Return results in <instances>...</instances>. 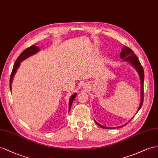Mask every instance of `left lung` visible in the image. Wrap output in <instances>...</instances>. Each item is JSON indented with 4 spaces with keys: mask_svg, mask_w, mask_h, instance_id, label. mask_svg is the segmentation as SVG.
<instances>
[{
    "mask_svg": "<svg viewBox=\"0 0 158 158\" xmlns=\"http://www.w3.org/2000/svg\"><path fill=\"white\" fill-rule=\"evenodd\" d=\"M120 58L123 59L124 61H128L129 63L131 64V66L133 67V68L137 71V72L138 73L139 76V79H140V84H141V99H140V104L138 110L137 111V113L139 111V110H140V108L142 106L143 104V82H144V71H143V69L141 66V64L139 62V60L137 58V56L135 55V54L133 52V51L129 48V47H126V46H123L122 50H121V52L120 53ZM136 113V114H137ZM131 119L129 120L127 123H126L125 124L121 125V126L117 127V128H120L123 127L124 125H125L126 124H127L129 121H131ZM94 121L95 122L96 124H98L99 127H101L103 129H115V127H106L103 126V125H102L101 124H99V123L97 122V121L94 119Z\"/></svg>",
    "mask_w": 158,
    "mask_h": 158,
    "instance_id": "1",
    "label": "left lung"
}]
</instances>
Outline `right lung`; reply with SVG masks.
<instances>
[{"label":"right lung","mask_w":158,"mask_h":158,"mask_svg":"<svg viewBox=\"0 0 158 158\" xmlns=\"http://www.w3.org/2000/svg\"><path fill=\"white\" fill-rule=\"evenodd\" d=\"M40 51V48L39 47L35 45V44H33V45L29 47V48H26V49L23 51L21 52V54L19 56V57L17 58V59L16 60L15 63L13 66V71H12L11 73V75L10 77V92H11V85H12V82H13V80L14 78V76L17 72V69H19V66H20V63H21L23 60H25L26 59L29 58V56L33 55ZM77 96V93H75L74 94H73L69 99V111H70L71 108V105L73 103V102L74 99L75 98V97Z\"/></svg>","instance_id":"right-lung-1"}]
</instances>
